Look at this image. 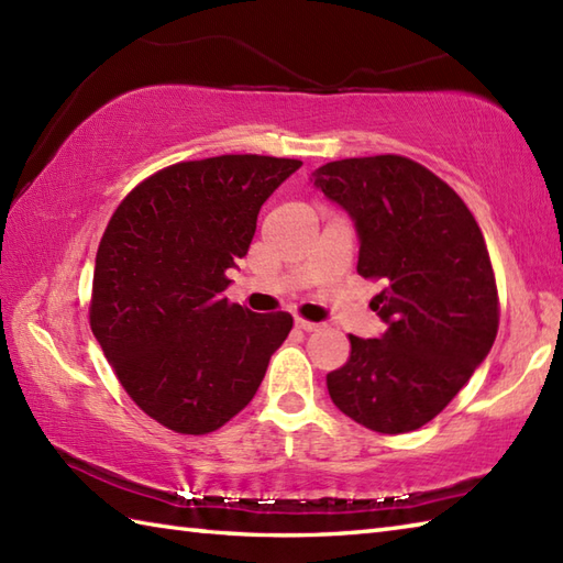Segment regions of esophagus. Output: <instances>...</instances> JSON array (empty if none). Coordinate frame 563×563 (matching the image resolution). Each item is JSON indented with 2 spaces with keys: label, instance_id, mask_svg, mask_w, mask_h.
Wrapping results in <instances>:
<instances>
[{
  "label": "esophagus",
  "instance_id": "obj_1",
  "mask_svg": "<svg viewBox=\"0 0 563 563\" xmlns=\"http://www.w3.org/2000/svg\"><path fill=\"white\" fill-rule=\"evenodd\" d=\"M295 327L302 331H317L321 324H314V321H307V319H295Z\"/></svg>",
  "mask_w": 563,
  "mask_h": 563
}]
</instances>
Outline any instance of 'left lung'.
I'll use <instances>...</instances> for the list:
<instances>
[{
	"label": "left lung",
	"instance_id": "8db88e82",
	"mask_svg": "<svg viewBox=\"0 0 563 563\" xmlns=\"http://www.w3.org/2000/svg\"><path fill=\"white\" fill-rule=\"evenodd\" d=\"M309 181L353 220L357 273L385 285L369 307L387 331L351 336L349 363L327 375L331 401L375 433H409L445 409L496 341L484 234L445 181L397 154L329 162Z\"/></svg>",
	"mask_w": 563,
	"mask_h": 563
}]
</instances>
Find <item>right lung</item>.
<instances>
[{
	"label": "right lung",
	"mask_w": 563,
	"mask_h": 563,
	"mask_svg": "<svg viewBox=\"0 0 563 563\" xmlns=\"http://www.w3.org/2000/svg\"><path fill=\"white\" fill-rule=\"evenodd\" d=\"M302 162L224 154L150 176L106 227L91 331L123 389L154 421L212 433L254 399L292 317L224 297L258 210Z\"/></svg>",
	"instance_id": "right-lung-1"
}]
</instances>
